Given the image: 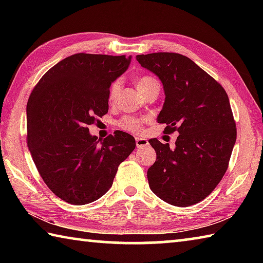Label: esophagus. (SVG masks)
<instances>
[{
	"label": "esophagus",
	"instance_id": "34e87169",
	"mask_svg": "<svg viewBox=\"0 0 263 263\" xmlns=\"http://www.w3.org/2000/svg\"><path fill=\"white\" fill-rule=\"evenodd\" d=\"M136 145H137L138 148L144 147V146L148 145V140L144 139V138H136Z\"/></svg>",
	"mask_w": 263,
	"mask_h": 263
}]
</instances>
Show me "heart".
I'll return each mask as SVG.
<instances>
[{"mask_svg":"<svg viewBox=\"0 0 263 263\" xmlns=\"http://www.w3.org/2000/svg\"><path fill=\"white\" fill-rule=\"evenodd\" d=\"M154 81H155V80L153 78H149V77H142L140 79H138V81H137L138 90H140V89L147 87L148 84L153 83ZM119 90H121V81H115L112 83V86H111V88H110L109 100L114 101L116 97H117ZM142 123H144V119L136 118V117H124L122 121L119 122V125H121L123 130L138 133V132L141 131Z\"/></svg>","mask_w":263,"mask_h":263,"instance_id":"b5f03b06","label":"heart"}]
</instances>
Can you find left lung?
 <instances>
[{
	"label": "left lung",
	"instance_id": "1",
	"mask_svg": "<svg viewBox=\"0 0 263 263\" xmlns=\"http://www.w3.org/2000/svg\"><path fill=\"white\" fill-rule=\"evenodd\" d=\"M136 58L163 86L158 123H166V133L179 132L175 148L148 140L157 152L147 171L149 188L172 205H194L211 194L229 166L237 139L229 96L184 55L159 52Z\"/></svg>",
	"mask_w": 263,
	"mask_h": 263
}]
</instances>
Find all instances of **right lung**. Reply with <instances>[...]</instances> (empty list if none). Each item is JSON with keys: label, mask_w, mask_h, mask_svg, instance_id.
<instances>
[{"label": "right lung", "mask_w": 263, "mask_h": 263, "mask_svg": "<svg viewBox=\"0 0 263 263\" xmlns=\"http://www.w3.org/2000/svg\"><path fill=\"white\" fill-rule=\"evenodd\" d=\"M131 58L73 54L47 70L31 92L30 153L46 185L69 204L84 205L102 197L136 147L126 132L100 140L88 128L108 112L111 83L126 72Z\"/></svg>", "instance_id": "1"}]
</instances>
